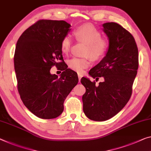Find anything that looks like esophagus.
I'll use <instances>...</instances> for the list:
<instances>
[{"instance_id":"1","label":"esophagus","mask_w":151,"mask_h":151,"mask_svg":"<svg viewBox=\"0 0 151 151\" xmlns=\"http://www.w3.org/2000/svg\"><path fill=\"white\" fill-rule=\"evenodd\" d=\"M82 77V75L81 73H78V78H79V82H80L81 78Z\"/></svg>"}]
</instances>
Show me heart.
<instances>
[{
  "label": "heart",
  "instance_id": "obj_1",
  "mask_svg": "<svg viewBox=\"0 0 151 151\" xmlns=\"http://www.w3.org/2000/svg\"><path fill=\"white\" fill-rule=\"evenodd\" d=\"M76 40L86 44L83 54L90 56L93 60H98L105 55L109 47V42L102 37L100 30L90 25H83L78 27L74 31ZM72 40L69 36H64L61 42V49L65 54L70 51ZM90 65L88 57H73L69 59L68 66L77 72H82L83 69Z\"/></svg>",
  "mask_w": 151,
  "mask_h": 151
}]
</instances>
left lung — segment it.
<instances>
[{"mask_svg":"<svg viewBox=\"0 0 151 151\" xmlns=\"http://www.w3.org/2000/svg\"><path fill=\"white\" fill-rule=\"evenodd\" d=\"M103 26L109 47L89 74L96 80L103 77L104 81L96 86L94 81L81 79L86 88L83 111L90 119L97 122L111 119L126 105L138 68V50L133 36L117 23H105Z\"/></svg>","mask_w":151,"mask_h":151,"instance_id":"obj_1","label":"left lung"}]
</instances>
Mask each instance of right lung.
I'll return each instance as SVG.
<instances>
[{
  "mask_svg": "<svg viewBox=\"0 0 151 151\" xmlns=\"http://www.w3.org/2000/svg\"><path fill=\"white\" fill-rule=\"evenodd\" d=\"M70 26L62 20H39L17 42L14 67L18 92L24 105L41 119L61 115L65 100L78 83L77 73L68 69L61 49ZM54 65L64 71L60 78L50 73Z\"/></svg>",
  "mask_w": 151,
  "mask_h": 151,
  "instance_id": "1",
  "label": "right lung"
}]
</instances>
